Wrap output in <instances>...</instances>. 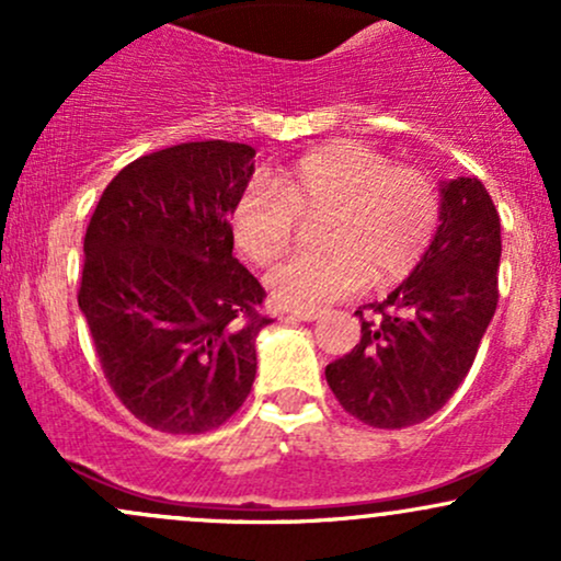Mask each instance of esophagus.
Listing matches in <instances>:
<instances>
[{
    "instance_id": "obj_1",
    "label": "esophagus",
    "mask_w": 561,
    "mask_h": 561,
    "mask_svg": "<svg viewBox=\"0 0 561 561\" xmlns=\"http://www.w3.org/2000/svg\"><path fill=\"white\" fill-rule=\"evenodd\" d=\"M287 317L295 321H317L321 319V311L319 308H289Z\"/></svg>"
}]
</instances>
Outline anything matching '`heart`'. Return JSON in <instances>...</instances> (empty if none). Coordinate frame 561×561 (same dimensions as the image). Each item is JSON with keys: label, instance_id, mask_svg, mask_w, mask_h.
Here are the masks:
<instances>
[{"label": "heart", "instance_id": "heart-1", "mask_svg": "<svg viewBox=\"0 0 561 561\" xmlns=\"http://www.w3.org/2000/svg\"><path fill=\"white\" fill-rule=\"evenodd\" d=\"M306 248L268 272V293L285 306L319 308L364 285H390L422 261L440 221L427 173L392 165L358 141H334L255 179L231 208L237 248L255 263L287 248L295 218L319 214Z\"/></svg>", "mask_w": 561, "mask_h": 561}]
</instances>
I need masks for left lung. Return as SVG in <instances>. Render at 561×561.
I'll return each instance as SVG.
<instances>
[{
  "instance_id": "left-lung-1",
  "label": "left lung",
  "mask_w": 561,
  "mask_h": 561,
  "mask_svg": "<svg viewBox=\"0 0 561 561\" xmlns=\"http://www.w3.org/2000/svg\"><path fill=\"white\" fill-rule=\"evenodd\" d=\"M501 221L478 179L440 182V224L414 272L358 308L362 340L327 366L340 405L379 430L440 411L472 366L499 302Z\"/></svg>"
}]
</instances>
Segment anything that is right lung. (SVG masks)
I'll return each mask as SVG.
<instances>
[{
	"mask_svg": "<svg viewBox=\"0 0 561 561\" xmlns=\"http://www.w3.org/2000/svg\"><path fill=\"white\" fill-rule=\"evenodd\" d=\"M253 156L221 139L150 152L107 184L87 227L79 308L115 396L160 433L216 430L253 388L272 319L229 227Z\"/></svg>",
	"mask_w": 561,
	"mask_h": 561,
	"instance_id": "right-lung-1",
	"label": "right lung"
}]
</instances>
